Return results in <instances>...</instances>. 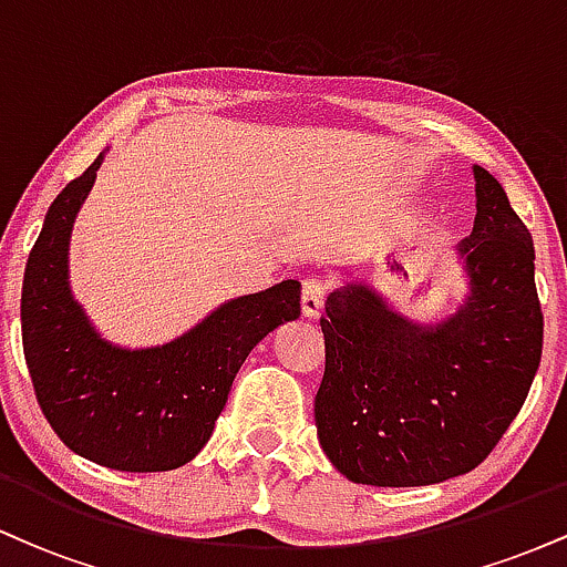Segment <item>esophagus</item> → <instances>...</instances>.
<instances>
[{
    "mask_svg": "<svg viewBox=\"0 0 567 567\" xmlns=\"http://www.w3.org/2000/svg\"><path fill=\"white\" fill-rule=\"evenodd\" d=\"M324 290H328V285H324L322 277H306L303 279V290H301V309L306 317H317L322 309V301H324Z\"/></svg>",
    "mask_w": 567,
    "mask_h": 567,
    "instance_id": "34e87169",
    "label": "esophagus"
}]
</instances>
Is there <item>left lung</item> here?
Returning a JSON list of instances; mask_svg holds the SVG:
<instances>
[{
  "label": "left lung",
  "instance_id": "1",
  "mask_svg": "<svg viewBox=\"0 0 567 567\" xmlns=\"http://www.w3.org/2000/svg\"><path fill=\"white\" fill-rule=\"evenodd\" d=\"M474 181L477 216L458 245L472 296L451 320L419 328L365 285L324 303L317 434L351 483L413 487L472 472L530 392L544 347L533 239L498 181L480 165Z\"/></svg>",
  "mask_w": 567,
  "mask_h": 567
}]
</instances>
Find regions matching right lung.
<instances>
[{
  "label": "right lung",
  "instance_id": "add662e5",
  "mask_svg": "<svg viewBox=\"0 0 567 567\" xmlns=\"http://www.w3.org/2000/svg\"><path fill=\"white\" fill-rule=\"evenodd\" d=\"M103 154L50 205L25 264L23 354L44 419L69 451L120 472H167L210 440L237 370L301 315V282L234 298L165 347L127 351L90 328L69 290V237Z\"/></svg>",
  "mask_w": 567,
  "mask_h": 567
}]
</instances>
